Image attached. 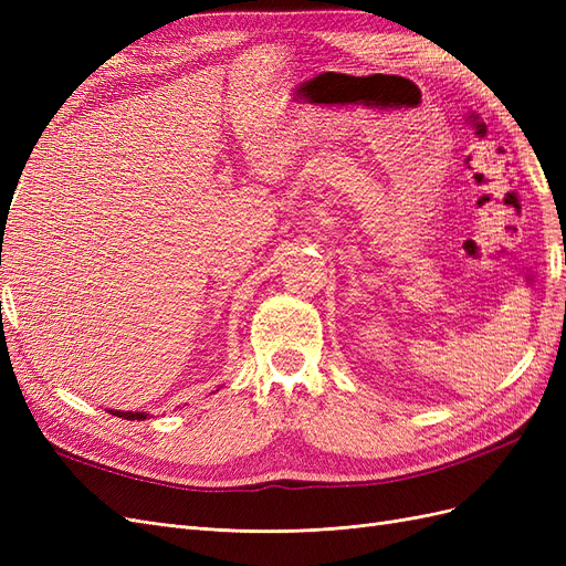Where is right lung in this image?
I'll use <instances>...</instances> for the list:
<instances>
[{
	"mask_svg": "<svg viewBox=\"0 0 566 566\" xmlns=\"http://www.w3.org/2000/svg\"><path fill=\"white\" fill-rule=\"evenodd\" d=\"M113 416L125 418V420H146L148 418V413H142V410H113Z\"/></svg>",
	"mask_w": 566,
	"mask_h": 566,
	"instance_id": "1",
	"label": "right lung"
}]
</instances>
